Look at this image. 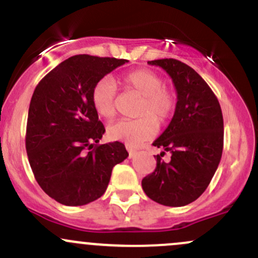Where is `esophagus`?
Returning a JSON list of instances; mask_svg holds the SVG:
<instances>
[{
  "label": "esophagus",
  "mask_w": 258,
  "mask_h": 258,
  "mask_svg": "<svg viewBox=\"0 0 258 258\" xmlns=\"http://www.w3.org/2000/svg\"><path fill=\"white\" fill-rule=\"evenodd\" d=\"M126 150L129 151V158H133V156H134L135 154H137V150H134V149H133V148L128 147V145H126Z\"/></svg>",
  "instance_id": "1"
}]
</instances>
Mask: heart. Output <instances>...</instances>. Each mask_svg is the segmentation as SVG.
<instances>
[{
	"mask_svg": "<svg viewBox=\"0 0 258 258\" xmlns=\"http://www.w3.org/2000/svg\"><path fill=\"white\" fill-rule=\"evenodd\" d=\"M124 89L139 95L140 103L134 120H118L108 126L111 140L123 142L130 147L139 145L171 118L176 105L175 93L164 86V79L151 70L129 72L121 78ZM92 103L98 115L111 119L116 113V87L109 77L99 79L92 89Z\"/></svg>",
	"mask_w": 258,
	"mask_h": 258,
	"instance_id": "obj_1",
	"label": "heart"
}]
</instances>
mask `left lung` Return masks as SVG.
I'll return each instance as SVG.
<instances>
[{
    "instance_id": "8db88e82",
    "label": "left lung",
    "mask_w": 258,
    "mask_h": 258,
    "mask_svg": "<svg viewBox=\"0 0 258 258\" xmlns=\"http://www.w3.org/2000/svg\"><path fill=\"white\" fill-rule=\"evenodd\" d=\"M166 71L177 93L169 126L153 143L163 149L156 168L142 180L144 192L165 206H185L209 186L224 149V118L216 95L199 73L174 58L149 60ZM165 151L169 162L161 159Z\"/></svg>"
}]
</instances>
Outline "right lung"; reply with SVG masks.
I'll list each match as a JSON object with an SVG mask.
<instances>
[{
    "instance_id": "1",
    "label": "right lung",
    "mask_w": 258,
    "mask_h": 258,
    "mask_svg": "<svg viewBox=\"0 0 258 258\" xmlns=\"http://www.w3.org/2000/svg\"><path fill=\"white\" fill-rule=\"evenodd\" d=\"M126 59L78 54L37 84L30 103L26 150L42 190L67 206H82L107 190L111 170L128 158L119 142L98 144L105 128L92 103L99 79Z\"/></svg>"
}]
</instances>
